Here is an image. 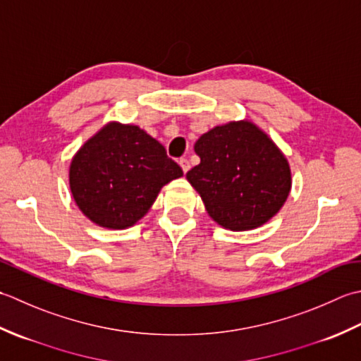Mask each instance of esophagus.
I'll list each match as a JSON object with an SVG mask.
<instances>
[{
    "mask_svg": "<svg viewBox=\"0 0 361 361\" xmlns=\"http://www.w3.org/2000/svg\"><path fill=\"white\" fill-rule=\"evenodd\" d=\"M179 165H180L183 173H187V171L190 170V161H188V159H185V157H182V159L179 160Z\"/></svg>",
    "mask_w": 361,
    "mask_h": 361,
    "instance_id": "obj_1",
    "label": "esophagus"
}]
</instances>
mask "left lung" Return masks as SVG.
<instances>
[{
	"instance_id": "obj_1",
	"label": "left lung",
	"mask_w": 361,
	"mask_h": 361,
	"mask_svg": "<svg viewBox=\"0 0 361 361\" xmlns=\"http://www.w3.org/2000/svg\"><path fill=\"white\" fill-rule=\"evenodd\" d=\"M201 164L187 173L213 221L252 231L282 209L291 190L288 160L268 134L249 120L229 121L195 143Z\"/></svg>"
}]
</instances>
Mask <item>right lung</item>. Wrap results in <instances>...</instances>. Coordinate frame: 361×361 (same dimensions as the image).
<instances>
[{
  "mask_svg": "<svg viewBox=\"0 0 361 361\" xmlns=\"http://www.w3.org/2000/svg\"><path fill=\"white\" fill-rule=\"evenodd\" d=\"M180 176L156 138L135 124L110 121L71 159L70 190L90 221L128 229L148 213L161 187Z\"/></svg>",
  "mask_w": 361,
  "mask_h": 361,
  "instance_id": "1",
  "label": "right lung"
}]
</instances>
